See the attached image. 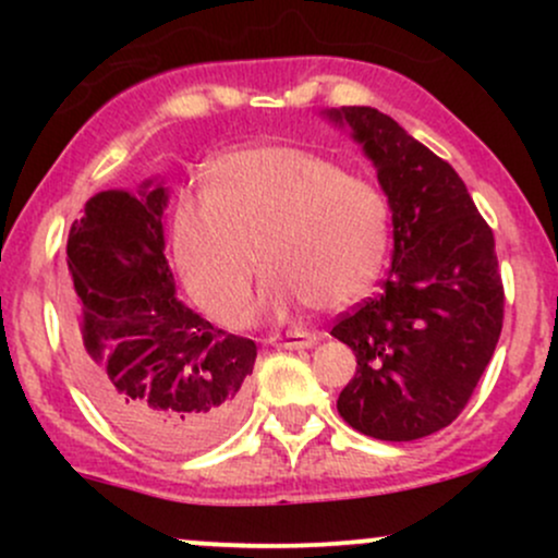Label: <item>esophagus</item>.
I'll return each instance as SVG.
<instances>
[{"label": "esophagus", "mask_w": 558, "mask_h": 558, "mask_svg": "<svg viewBox=\"0 0 558 558\" xmlns=\"http://www.w3.org/2000/svg\"><path fill=\"white\" fill-rule=\"evenodd\" d=\"M267 343L272 345H283V349H312L317 343L315 332H306V330H286L283 336H270Z\"/></svg>", "instance_id": "esophagus-1"}]
</instances>
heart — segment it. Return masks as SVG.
I'll return each instance as SVG.
<instances>
[{"label": "heart", "mask_w": 558, "mask_h": 558, "mask_svg": "<svg viewBox=\"0 0 558 558\" xmlns=\"http://www.w3.org/2000/svg\"><path fill=\"white\" fill-rule=\"evenodd\" d=\"M390 239L386 196L330 159L293 146H248L217 157L204 202L185 198L172 246L185 286L222 323L252 312L254 254L267 301L336 310L367 293Z\"/></svg>", "instance_id": "obj_1"}]
</instances>
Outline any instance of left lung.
<instances>
[{
    "instance_id": "8db88e82",
    "label": "left lung",
    "mask_w": 558,
    "mask_h": 558,
    "mask_svg": "<svg viewBox=\"0 0 558 558\" xmlns=\"http://www.w3.org/2000/svg\"><path fill=\"white\" fill-rule=\"evenodd\" d=\"M373 159L393 213V265L375 299L330 336L356 375L338 414L377 440H417L451 425L488 367L504 325L496 241L457 170L373 107L330 110Z\"/></svg>"
}]
</instances>
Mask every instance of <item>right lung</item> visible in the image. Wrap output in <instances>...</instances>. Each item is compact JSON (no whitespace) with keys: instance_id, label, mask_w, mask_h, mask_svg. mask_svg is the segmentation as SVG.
Segmentation results:
<instances>
[{"instance_id":"add662e5","label":"right lung","mask_w":558,"mask_h":558,"mask_svg":"<svg viewBox=\"0 0 558 558\" xmlns=\"http://www.w3.org/2000/svg\"><path fill=\"white\" fill-rule=\"evenodd\" d=\"M168 194L101 191L68 235L65 328L75 373L112 425L159 453H196L233 430L257 360L252 338L175 299Z\"/></svg>"}]
</instances>
